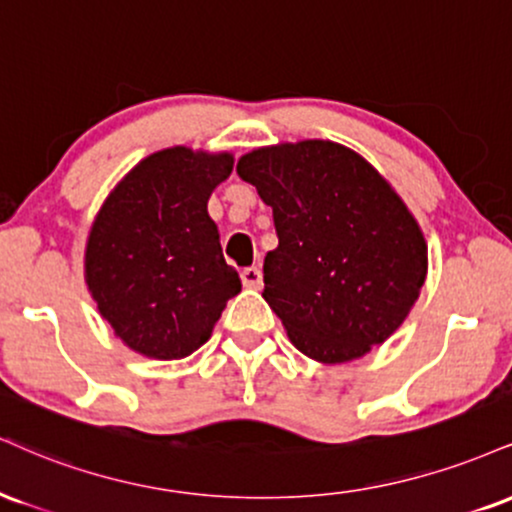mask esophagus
I'll use <instances>...</instances> for the list:
<instances>
[{"mask_svg":"<svg viewBox=\"0 0 512 512\" xmlns=\"http://www.w3.org/2000/svg\"><path fill=\"white\" fill-rule=\"evenodd\" d=\"M240 281H243L245 288H250V291H257V288H262V272L257 267H248L240 272Z\"/></svg>","mask_w":512,"mask_h":512,"instance_id":"1","label":"esophagus"}]
</instances>
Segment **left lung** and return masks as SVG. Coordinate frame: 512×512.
<instances>
[{
  "label": "left lung",
  "mask_w": 512,
  "mask_h": 512,
  "mask_svg": "<svg viewBox=\"0 0 512 512\" xmlns=\"http://www.w3.org/2000/svg\"><path fill=\"white\" fill-rule=\"evenodd\" d=\"M236 171L274 212L262 298L293 346L343 365L384 343L427 279V240L391 183L331 140L257 147Z\"/></svg>",
  "instance_id": "8db88e82"
}]
</instances>
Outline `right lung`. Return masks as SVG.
I'll return each instance as SVG.
<instances>
[{
	"label": "right lung",
	"mask_w": 512,
	"mask_h": 512,
	"mask_svg": "<svg viewBox=\"0 0 512 512\" xmlns=\"http://www.w3.org/2000/svg\"><path fill=\"white\" fill-rule=\"evenodd\" d=\"M231 171V152L174 145L140 159L102 202L85 243V283L135 353L188 357L240 293L207 212Z\"/></svg>",
	"instance_id": "add662e5"
}]
</instances>
